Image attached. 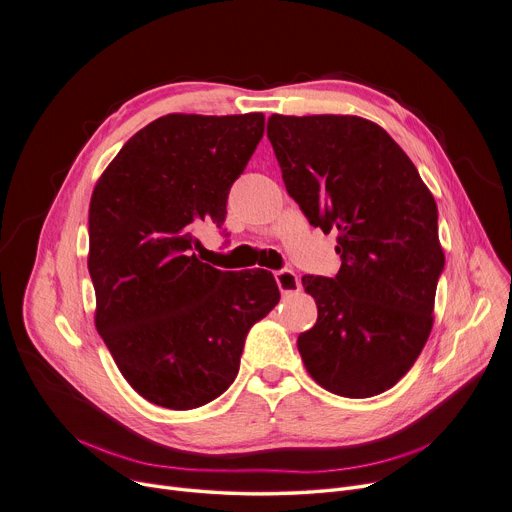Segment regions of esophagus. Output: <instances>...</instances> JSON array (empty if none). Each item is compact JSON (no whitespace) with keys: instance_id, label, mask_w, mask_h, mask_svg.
<instances>
[{"instance_id":"34e87169","label":"esophagus","mask_w":512,"mask_h":512,"mask_svg":"<svg viewBox=\"0 0 512 512\" xmlns=\"http://www.w3.org/2000/svg\"><path fill=\"white\" fill-rule=\"evenodd\" d=\"M275 282H277V288H280L282 294H292V292H298L302 288L298 273H294L292 269L275 271Z\"/></svg>"}]
</instances>
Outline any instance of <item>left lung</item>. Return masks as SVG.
<instances>
[{
    "label": "left lung",
    "instance_id": "left-lung-1",
    "mask_svg": "<svg viewBox=\"0 0 512 512\" xmlns=\"http://www.w3.org/2000/svg\"><path fill=\"white\" fill-rule=\"evenodd\" d=\"M267 138L308 222L339 232V273L302 277L318 306L298 337L302 361L333 394H382L433 329L445 267L435 198L394 138L365 118L273 114Z\"/></svg>",
    "mask_w": 512,
    "mask_h": 512
}]
</instances>
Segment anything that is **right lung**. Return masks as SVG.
Returning a JSON list of instances; mask_svg holds the SVG:
<instances>
[{
	"label": "right lung",
	"instance_id": "obj_1",
	"mask_svg": "<svg viewBox=\"0 0 512 512\" xmlns=\"http://www.w3.org/2000/svg\"><path fill=\"white\" fill-rule=\"evenodd\" d=\"M265 128L261 112L167 114L138 130L89 204L96 329L145 400L190 410L237 378L249 329L280 302L265 269L220 271L192 253L198 220L218 226L230 185Z\"/></svg>",
	"mask_w": 512,
	"mask_h": 512
}]
</instances>
